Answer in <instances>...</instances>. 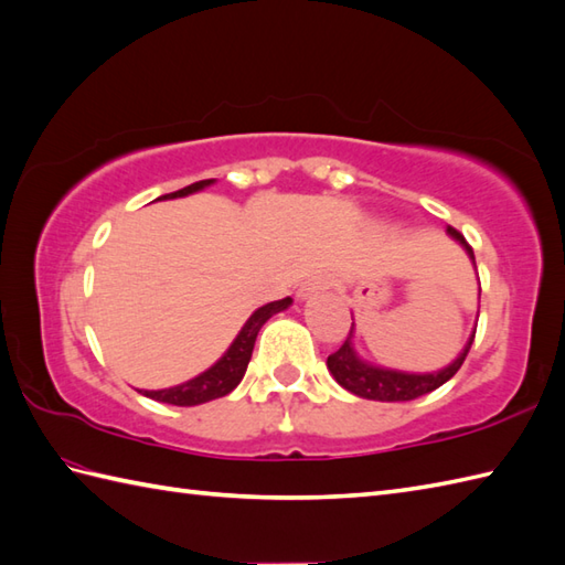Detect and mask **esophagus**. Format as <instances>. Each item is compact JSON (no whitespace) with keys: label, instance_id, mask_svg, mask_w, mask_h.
<instances>
[{"label":"esophagus","instance_id":"34e87169","mask_svg":"<svg viewBox=\"0 0 565 565\" xmlns=\"http://www.w3.org/2000/svg\"><path fill=\"white\" fill-rule=\"evenodd\" d=\"M330 284H332V279H330L328 274L308 276V279L301 286H298V298H301V301H306V298H310V296H316L320 291H328Z\"/></svg>","mask_w":565,"mask_h":565}]
</instances>
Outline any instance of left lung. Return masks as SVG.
Returning <instances> with one entry per match:
<instances>
[{"mask_svg":"<svg viewBox=\"0 0 565 565\" xmlns=\"http://www.w3.org/2000/svg\"><path fill=\"white\" fill-rule=\"evenodd\" d=\"M447 235L454 237L456 243L466 249L468 259H471V264L476 267L473 249L466 243L463 235L459 231H454L451 225H447ZM352 338H354V322H352L350 338L344 340V344L338 352L328 356V371L332 374V379L338 381L344 391L359 395V398L381 401V403H401V401H415L419 395L431 393L439 386H444V383H447L456 371L461 369L463 359L473 344L476 328L471 332V338H468V342L463 344L459 356H456L449 366H444L439 371H429V374H413V371H398V369L371 364L356 354Z\"/></svg>","mask_w":565,"mask_h":565,"instance_id":"8db88e82","label":"left lung"}]
</instances>
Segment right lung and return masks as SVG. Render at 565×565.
Masks as SVG:
<instances>
[{"mask_svg":"<svg viewBox=\"0 0 565 565\" xmlns=\"http://www.w3.org/2000/svg\"><path fill=\"white\" fill-rule=\"evenodd\" d=\"M213 182H215V179H203V182H194V184H189L184 189L172 191V194H164L160 199H182V196H189V194H196V191L211 186ZM291 303H294L291 296H286V298H281V301H271L267 306L257 308L255 313L247 318L243 330L237 332V338L233 340V344L227 347L225 354L211 369L203 371V374L189 379L184 383H179V386H172V388L140 391V393L148 395V398H152V401L170 403V405H179V407H191V405H201V403H209V401H215V398H223V395L235 391L237 383L243 381L247 364L252 359V350H255L257 332L262 330L264 322H267L271 316L281 313V310H286Z\"/></svg>","mask_w":565,"mask_h":565,"instance_id":"add662e5","label":"right lung"}]
</instances>
